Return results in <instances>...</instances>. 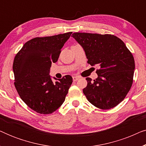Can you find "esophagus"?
Returning a JSON list of instances; mask_svg holds the SVG:
<instances>
[{
	"instance_id": "obj_1",
	"label": "esophagus",
	"mask_w": 146,
	"mask_h": 146,
	"mask_svg": "<svg viewBox=\"0 0 146 146\" xmlns=\"http://www.w3.org/2000/svg\"><path fill=\"white\" fill-rule=\"evenodd\" d=\"M72 78H73L74 81H77L80 78V77H78V76H73Z\"/></svg>"
}]
</instances>
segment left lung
Wrapping results in <instances>:
<instances>
[{
  "instance_id": "left-lung-1",
  "label": "left lung",
  "mask_w": 146,
  "mask_h": 146,
  "mask_svg": "<svg viewBox=\"0 0 146 146\" xmlns=\"http://www.w3.org/2000/svg\"><path fill=\"white\" fill-rule=\"evenodd\" d=\"M85 52L88 63L97 65L98 78H86L83 92L94 106L108 110L119 104L133 83L135 62L124 42L111 35L75 33L72 36Z\"/></svg>"
}]
</instances>
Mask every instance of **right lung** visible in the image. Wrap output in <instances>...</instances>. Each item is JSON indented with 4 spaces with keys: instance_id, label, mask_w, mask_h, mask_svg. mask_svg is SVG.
I'll return each instance as SVG.
<instances>
[{
    "instance_id": "1",
    "label": "right lung",
    "mask_w": 146,
    "mask_h": 146,
    "mask_svg": "<svg viewBox=\"0 0 146 146\" xmlns=\"http://www.w3.org/2000/svg\"><path fill=\"white\" fill-rule=\"evenodd\" d=\"M72 32L36 37L23 45L13 62L15 86L21 98L34 111L49 114L61 106L72 83L66 75L54 83L49 75L52 63L56 62L60 50Z\"/></svg>"
}]
</instances>
